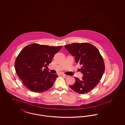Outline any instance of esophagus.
Instances as JSON below:
<instances>
[{"label": "esophagus", "instance_id": "34e87169", "mask_svg": "<svg viewBox=\"0 0 125 125\" xmlns=\"http://www.w3.org/2000/svg\"><path fill=\"white\" fill-rule=\"evenodd\" d=\"M61 75H62V76H64V77L65 78L68 77L69 76L68 75H66V74H61Z\"/></svg>", "mask_w": 125, "mask_h": 125}]
</instances>
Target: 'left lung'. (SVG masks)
<instances>
[{
	"instance_id": "1",
	"label": "left lung",
	"mask_w": 125,
	"mask_h": 125,
	"mask_svg": "<svg viewBox=\"0 0 125 125\" xmlns=\"http://www.w3.org/2000/svg\"><path fill=\"white\" fill-rule=\"evenodd\" d=\"M75 61L81 65L80 71L83 74L82 80L77 77L70 88L79 94H84L93 89L98 84L105 70L103 58L98 50L88 42L74 43L65 46Z\"/></svg>"
}]
</instances>
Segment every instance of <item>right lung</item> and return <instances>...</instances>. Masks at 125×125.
<instances>
[{"instance_id":"add662e5","label":"right lung","mask_w":125,"mask_h":125,"mask_svg":"<svg viewBox=\"0 0 125 125\" xmlns=\"http://www.w3.org/2000/svg\"><path fill=\"white\" fill-rule=\"evenodd\" d=\"M62 46H50L30 44L21 51L16 58L14 67L24 86L34 92H43L50 89L58 77L46 68Z\"/></svg>"}]
</instances>
